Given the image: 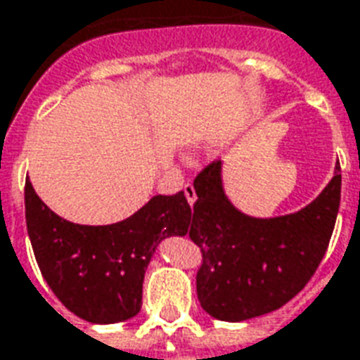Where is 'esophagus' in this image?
I'll use <instances>...</instances> for the list:
<instances>
[{
    "label": "esophagus",
    "instance_id": "1",
    "mask_svg": "<svg viewBox=\"0 0 360 360\" xmlns=\"http://www.w3.org/2000/svg\"><path fill=\"white\" fill-rule=\"evenodd\" d=\"M183 191H185V196H187L188 204L193 206V204L196 202V191H195V187H193L191 183H187V185L183 187Z\"/></svg>",
    "mask_w": 360,
    "mask_h": 360
}]
</instances>
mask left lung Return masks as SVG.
Returning <instances> with one entry per match:
<instances>
[{
    "mask_svg": "<svg viewBox=\"0 0 360 360\" xmlns=\"http://www.w3.org/2000/svg\"><path fill=\"white\" fill-rule=\"evenodd\" d=\"M196 202L188 237L202 250L196 295L210 316L243 322L278 310L314 276L340 210L341 173L302 210L252 218L226 196L221 162L195 179Z\"/></svg>",
    "mask_w": 360,
    "mask_h": 360,
    "instance_id": "left-lung-1",
    "label": "left lung"
}]
</instances>
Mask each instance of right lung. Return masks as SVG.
Instances as JSON below:
<instances>
[{"mask_svg":"<svg viewBox=\"0 0 360 360\" xmlns=\"http://www.w3.org/2000/svg\"><path fill=\"white\" fill-rule=\"evenodd\" d=\"M27 229L36 262L59 301L92 324L136 316L144 271L165 237L185 235L191 206L181 191L156 195L131 218L111 226H81L59 218L25 185Z\"/></svg>","mask_w":360,"mask_h":360,"instance_id":"right-lung-1","label":"right lung"}]
</instances>
